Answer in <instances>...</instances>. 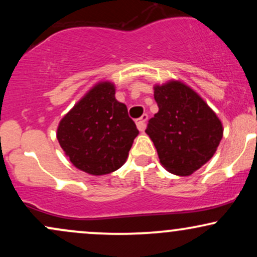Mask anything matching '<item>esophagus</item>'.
<instances>
[{
	"label": "esophagus",
	"mask_w": 257,
	"mask_h": 257,
	"mask_svg": "<svg viewBox=\"0 0 257 257\" xmlns=\"http://www.w3.org/2000/svg\"><path fill=\"white\" fill-rule=\"evenodd\" d=\"M147 119H149V116H147V114H143V116H141L140 118L137 119V126H138L139 131H140V132L145 131Z\"/></svg>",
	"instance_id": "1"
}]
</instances>
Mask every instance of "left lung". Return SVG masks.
Masks as SVG:
<instances>
[{"instance_id":"8db88e82","label":"left lung","mask_w":257,"mask_h":257,"mask_svg":"<svg viewBox=\"0 0 257 257\" xmlns=\"http://www.w3.org/2000/svg\"><path fill=\"white\" fill-rule=\"evenodd\" d=\"M158 112L146 134L155 144L159 162L169 173L188 176L204 166L222 139V123L192 88L180 81L156 84Z\"/></svg>"}]
</instances>
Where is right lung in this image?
Returning <instances> with one entry per match:
<instances>
[{
	"label": "right lung",
	"instance_id": "add662e5",
	"mask_svg": "<svg viewBox=\"0 0 257 257\" xmlns=\"http://www.w3.org/2000/svg\"><path fill=\"white\" fill-rule=\"evenodd\" d=\"M116 88L99 82L60 120L57 139L65 155L82 172L105 175L128 158L139 131L126 106L114 98Z\"/></svg>",
	"mask_w": 257,
	"mask_h": 257
}]
</instances>
